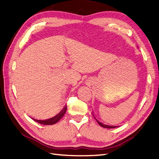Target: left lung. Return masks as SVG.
Returning a JSON list of instances; mask_svg holds the SVG:
<instances>
[{
	"label": "left lung",
	"instance_id": "left-lung-1",
	"mask_svg": "<svg viewBox=\"0 0 159 159\" xmlns=\"http://www.w3.org/2000/svg\"><path fill=\"white\" fill-rule=\"evenodd\" d=\"M93 117H94V116H93ZM94 118L96 119V120L97 121V122L100 124V125L102 126V127H103V128H117L118 126H109V125H106V124H103V123H102V122H100V121H98V120L94 117Z\"/></svg>",
	"mask_w": 159,
	"mask_h": 159
}]
</instances>
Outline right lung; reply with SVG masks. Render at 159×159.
<instances>
[{
    "label": "right lung",
    "instance_id": "1",
    "mask_svg": "<svg viewBox=\"0 0 159 159\" xmlns=\"http://www.w3.org/2000/svg\"><path fill=\"white\" fill-rule=\"evenodd\" d=\"M66 111H67V106H65V107L63 108V110L60 111L59 114H57L56 116H55L53 118L47 119V120H36L34 118H32V119L38 123L43 124V125H52V124H54L55 123H57L58 121H59V120L63 116V115L65 114Z\"/></svg>",
    "mask_w": 159,
    "mask_h": 159
}]
</instances>
